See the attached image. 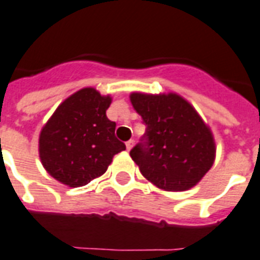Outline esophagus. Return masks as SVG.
<instances>
[{
	"mask_svg": "<svg viewBox=\"0 0 260 260\" xmlns=\"http://www.w3.org/2000/svg\"><path fill=\"white\" fill-rule=\"evenodd\" d=\"M134 144H135V141H134V139H131V140H128L125 143V147H126V149H128V151H129L131 148H132V147H134Z\"/></svg>",
	"mask_w": 260,
	"mask_h": 260,
	"instance_id": "esophagus-1",
	"label": "esophagus"
}]
</instances>
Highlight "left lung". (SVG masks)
I'll list each match as a JSON object with an SVG mask.
<instances>
[{"instance_id": "left-lung-1", "label": "left lung", "mask_w": 260, "mask_h": 260, "mask_svg": "<svg viewBox=\"0 0 260 260\" xmlns=\"http://www.w3.org/2000/svg\"><path fill=\"white\" fill-rule=\"evenodd\" d=\"M145 134L129 155L159 188L185 191L203 178L215 159L210 128L189 103L175 93L131 94Z\"/></svg>"}]
</instances>
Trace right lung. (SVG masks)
I'll use <instances>...</instances> for the list:
<instances>
[{
	"label": "right lung",
	"mask_w": 260,
	"mask_h": 260,
	"mask_svg": "<svg viewBox=\"0 0 260 260\" xmlns=\"http://www.w3.org/2000/svg\"><path fill=\"white\" fill-rule=\"evenodd\" d=\"M111 97L84 88L56 109L40 134V159L48 174L69 187H81L104 174L112 157L125 149L107 117Z\"/></svg>",
	"instance_id": "obj_1"
}]
</instances>
